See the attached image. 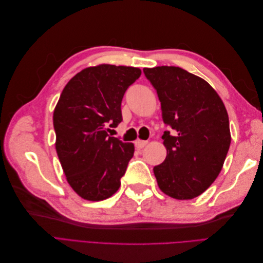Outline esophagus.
<instances>
[{
	"instance_id": "1",
	"label": "esophagus",
	"mask_w": 263,
	"mask_h": 263,
	"mask_svg": "<svg viewBox=\"0 0 263 263\" xmlns=\"http://www.w3.org/2000/svg\"><path fill=\"white\" fill-rule=\"evenodd\" d=\"M146 145H147V141H144V140L137 139L136 141H135V147H136L137 149H142Z\"/></svg>"
}]
</instances>
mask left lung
Returning a JSON list of instances; mask_svg holds the SVG:
<instances>
[{
  "label": "left lung",
  "mask_w": 263,
  "mask_h": 263,
  "mask_svg": "<svg viewBox=\"0 0 263 263\" xmlns=\"http://www.w3.org/2000/svg\"><path fill=\"white\" fill-rule=\"evenodd\" d=\"M161 103L165 160L154 168L158 186L177 200H192L216 180L230 146L229 119L217 92L179 67L145 68Z\"/></svg>",
  "instance_id": "left-lung-1"
}]
</instances>
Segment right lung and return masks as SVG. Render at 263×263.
I'll use <instances>...</instances> for the list:
<instances>
[{"label":"right lung","mask_w":263,"mask_h":263,"mask_svg":"<svg viewBox=\"0 0 263 263\" xmlns=\"http://www.w3.org/2000/svg\"><path fill=\"white\" fill-rule=\"evenodd\" d=\"M140 74L134 67L85 68L67 83L54 107L55 150L70 186L84 200L103 201L121 186L135 147L107 130L122 122L123 97Z\"/></svg>","instance_id":"1"}]
</instances>
